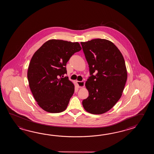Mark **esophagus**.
<instances>
[{"mask_svg": "<svg viewBox=\"0 0 154 154\" xmlns=\"http://www.w3.org/2000/svg\"><path fill=\"white\" fill-rule=\"evenodd\" d=\"M76 82H77V84L78 85L79 88H84L85 86V82H84V81H82V82L77 81Z\"/></svg>", "mask_w": 154, "mask_h": 154, "instance_id": "34e87169", "label": "esophagus"}]
</instances>
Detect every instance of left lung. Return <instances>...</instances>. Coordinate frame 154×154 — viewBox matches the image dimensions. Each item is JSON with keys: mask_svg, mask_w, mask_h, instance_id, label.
<instances>
[{"mask_svg": "<svg viewBox=\"0 0 154 154\" xmlns=\"http://www.w3.org/2000/svg\"><path fill=\"white\" fill-rule=\"evenodd\" d=\"M81 45L91 75L85 84L88 97L82 101V106L90 113L103 114L121 97L127 79L125 59L107 39H91Z\"/></svg>", "mask_w": 154, "mask_h": 154, "instance_id": "left-lung-1", "label": "left lung"}]
</instances>
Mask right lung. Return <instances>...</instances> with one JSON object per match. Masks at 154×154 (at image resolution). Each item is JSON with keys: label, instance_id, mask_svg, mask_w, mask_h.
<instances>
[{"label": "right lung", "instance_id": "add662e5", "mask_svg": "<svg viewBox=\"0 0 154 154\" xmlns=\"http://www.w3.org/2000/svg\"><path fill=\"white\" fill-rule=\"evenodd\" d=\"M81 49L78 42L52 39L33 55L27 79L33 97L44 111L59 113L66 110L75 86L63 75L67 73L66 66L70 58Z\"/></svg>", "mask_w": 154, "mask_h": 154}]
</instances>
